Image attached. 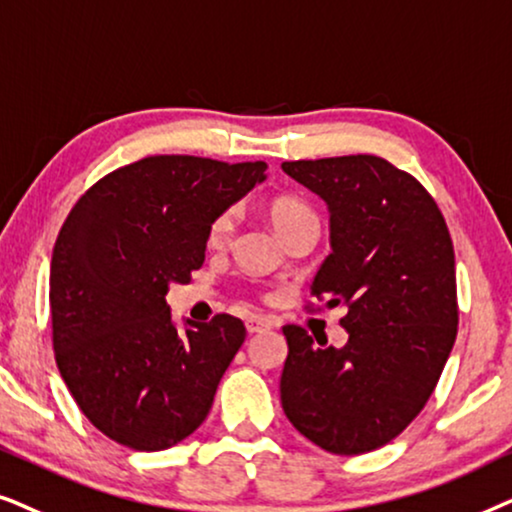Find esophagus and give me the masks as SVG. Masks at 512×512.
<instances>
[{
	"mask_svg": "<svg viewBox=\"0 0 512 512\" xmlns=\"http://www.w3.org/2000/svg\"><path fill=\"white\" fill-rule=\"evenodd\" d=\"M245 327H248L250 335H257V332L269 330V327H271V320L262 318V316H250L248 320H245Z\"/></svg>",
	"mask_w": 512,
	"mask_h": 512,
	"instance_id": "34e87169",
	"label": "esophagus"
}]
</instances>
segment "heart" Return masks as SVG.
I'll use <instances>...</instances> for the list:
<instances>
[{
  "label": "heart",
  "mask_w": 512,
  "mask_h": 512,
  "mask_svg": "<svg viewBox=\"0 0 512 512\" xmlns=\"http://www.w3.org/2000/svg\"><path fill=\"white\" fill-rule=\"evenodd\" d=\"M269 217H271V222H274L278 234L283 236L285 231L292 229L299 222L316 220V213H313V208L309 206V203H304L302 199H292V196H285V199H276L274 203H271ZM231 224H234V215H231V210H224V213H220L213 222H210L208 241L210 243H222L224 238L229 236Z\"/></svg>",
  "instance_id": "obj_1"
}]
</instances>
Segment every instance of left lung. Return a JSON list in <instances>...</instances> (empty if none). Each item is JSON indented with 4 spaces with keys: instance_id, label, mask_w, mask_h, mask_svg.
Segmentation results:
<instances>
[{
    "instance_id": "left-lung-1",
    "label": "left lung",
    "mask_w": 512,
    "mask_h": 512,
    "mask_svg": "<svg viewBox=\"0 0 512 512\" xmlns=\"http://www.w3.org/2000/svg\"><path fill=\"white\" fill-rule=\"evenodd\" d=\"M330 208L332 252L311 295L344 304L342 349L285 325V417L332 454H365L424 410L456 339L454 245L424 185L381 156L283 161Z\"/></svg>"
}]
</instances>
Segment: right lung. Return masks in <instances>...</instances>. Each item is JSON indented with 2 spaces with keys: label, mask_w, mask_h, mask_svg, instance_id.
Instances as JSON below:
<instances>
[{
  "label": "right lung",
  "mask_w": 512,
  "mask_h": 512,
  "mask_svg": "<svg viewBox=\"0 0 512 512\" xmlns=\"http://www.w3.org/2000/svg\"><path fill=\"white\" fill-rule=\"evenodd\" d=\"M264 170L147 156L95 182L67 215L49 276L53 351L74 403L109 440L159 452L208 417L245 325L217 313L180 332L166 292L201 269L210 222Z\"/></svg>",
  "instance_id": "add662e5"
}]
</instances>
